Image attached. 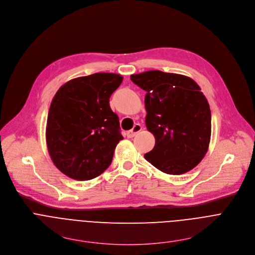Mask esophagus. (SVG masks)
Instances as JSON below:
<instances>
[{
    "instance_id": "1",
    "label": "esophagus",
    "mask_w": 255,
    "mask_h": 255,
    "mask_svg": "<svg viewBox=\"0 0 255 255\" xmlns=\"http://www.w3.org/2000/svg\"><path fill=\"white\" fill-rule=\"evenodd\" d=\"M142 130V126L140 125V124H135L134 125V127L131 129V130H129V131H127V137L128 138H132V137H134L138 132H140Z\"/></svg>"
}]
</instances>
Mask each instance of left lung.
<instances>
[{
  "mask_svg": "<svg viewBox=\"0 0 255 255\" xmlns=\"http://www.w3.org/2000/svg\"><path fill=\"white\" fill-rule=\"evenodd\" d=\"M145 90L146 127L155 137L145 159L160 171L179 175L197 166L208 151L211 112L191 78L158 70L130 76Z\"/></svg>",
  "mask_w": 255,
  "mask_h": 255,
  "instance_id": "left-lung-1",
  "label": "left lung"
}]
</instances>
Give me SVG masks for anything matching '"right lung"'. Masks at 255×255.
Returning <instances> with one entry per match:
<instances>
[{
    "instance_id": "add662e5",
    "label": "right lung",
    "mask_w": 255,
    "mask_h": 255,
    "mask_svg": "<svg viewBox=\"0 0 255 255\" xmlns=\"http://www.w3.org/2000/svg\"><path fill=\"white\" fill-rule=\"evenodd\" d=\"M123 77L95 73L74 78L56 92L48 113L46 143L54 165L75 180H91L112 162L123 136L109 99Z\"/></svg>"
}]
</instances>
